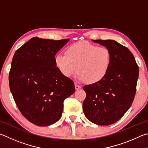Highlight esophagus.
<instances>
[{
    "label": "esophagus",
    "mask_w": 148,
    "mask_h": 148,
    "mask_svg": "<svg viewBox=\"0 0 148 148\" xmlns=\"http://www.w3.org/2000/svg\"><path fill=\"white\" fill-rule=\"evenodd\" d=\"M75 86L76 90H79V89L81 88V86H79V85L77 84H75Z\"/></svg>",
    "instance_id": "esophagus-1"
}]
</instances>
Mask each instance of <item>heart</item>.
<instances>
[{"label": "heart", "mask_w": 148, "mask_h": 148, "mask_svg": "<svg viewBox=\"0 0 148 148\" xmlns=\"http://www.w3.org/2000/svg\"><path fill=\"white\" fill-rule=\"evenodd\" d=\"M111 53L106 47H98L87 41H79L58 54L54 62L59 71L69 78L79 72L78 81L96 83L104 78L111 65Z\"/></svg>", "instance_id": "b5f03b06"}]
</instances>
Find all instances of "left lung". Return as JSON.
Returning a JSON list of instances; mask_svg holds the SVG:
<instances>
[{"label": "left lung", "mask_w": 148, "mask_h": 148, "mask_svg": "<svg viewBox=\"0 0 148 148\" xmlns=\"http://www.w3.org/2000/svg\"><path fill=\"white\" fill-rule=\"evenodd\" d=\"M92 41L109 49L112 60L101 81L83 86L86 97L82 108L85 116L91 122L108 125L122 118L131 106L139 69L131 51L116 41Z\"/></svg>", "instance_id": "1"}]
</instances>
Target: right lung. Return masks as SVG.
Listing matches in <instances>:
<instances>
[{"instance_id": "obj_1", "label": "right lung", "mask_w": 148, "mask_h": 148, "mask_svg": "<svg viewBox=\"0 0 148 148\" xmlns=\"http://www.w3.org/2000/svg\"><path fill=\"white\" fill-rule=\"evenodd\" d=\"M69 41L32 38L13 57L10 91L23 116L36 125L58 121L64 101L75 90L73 82L61 73L54 62V56Z\"/></svg>"}]
</instances>
